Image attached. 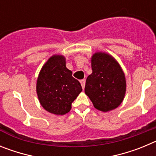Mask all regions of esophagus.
I'll use <instances>...</instances> for the list:
<instances>
[{
    "instance_id": "obj_1",
    "label": "esophagus",
    "mask_w": 156,
    "mask_h": 156,
    "mask_svg": "<svg viewBox=\"0 0 156 156\" xmlns=\"http://www.w3.org/2000/svg\"><path fill=\"white\" fill-rule=\"evenodd\" d=\"M85 83H86V80H85L84 79L81 80H80V83H81V86H82L83 89V88H84V87H85Z\"/></svg>"
}]
</instances>
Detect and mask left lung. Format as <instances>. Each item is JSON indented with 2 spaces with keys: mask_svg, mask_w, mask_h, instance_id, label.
Wrapping results in <instances>:
<instances>
[{
  "mask_svg": "<svg viewBox=\"0 0 156 156\" xmlns=\"http://www.w3.org/2000/svg\"><path fill=\"white\" fill-rule=\"evenodd\" d=\"M91 68L92 73L87 78L85 94L97 109H115L122 103L126 92L122 69L112 56L101 52L92 56Z\"/></svg>",
  "mask_w": 156,
  "mask_h": 156,
  "instance_id": "obj_1",
  "label": "left lung"
}]
</instances>
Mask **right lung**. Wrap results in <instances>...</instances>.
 I'll return each mask as SVG.
<instances>
[{
    "instance_id": "right-lung-1",
    "label": "right lung",
    "mask_w": 156,
    "mask_h": 156,
    "mask_svg": "<svg viewBox=\"0 0 156 156\" xmlns=\"http://www.w3.org/2000/svg\"><path fill=\"white\" fill-rule=\"evenodd\" d=\"M66 68V58L54 55L43 66L37 82V93L45 110L64 115L70 111L72 103L82 91L80 83Z\"/></svg>"
}]
</instances>
